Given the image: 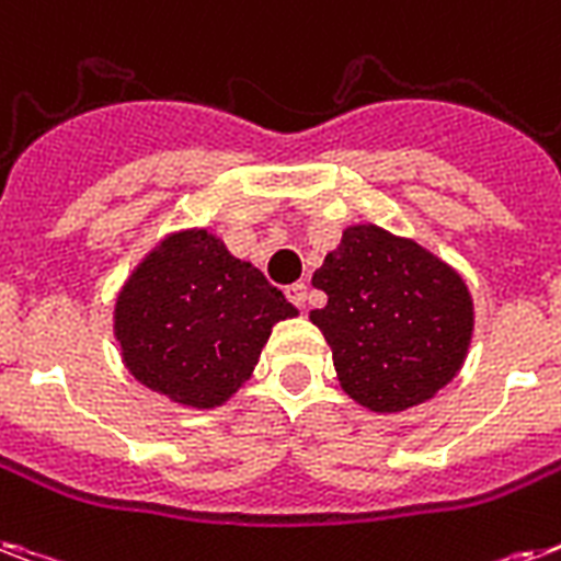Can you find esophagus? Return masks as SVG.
<instances>
[{
	"mask_svg": "<svg viewBox=\"0 0 561 561\" xmlns=\"http://www.w3.org/2000/svg\"><path fill=\"white\" fill-rule=\"evenodd\" d=\"M285 296H288L296 308H305V299H308V285H305V282H294V285H288V288H285Z\"/></svg>",
	"mask_w": 561,
	"mask_h": 561,
	"instance_id": "1",
	"label": "esophagus"
}]
</instances>
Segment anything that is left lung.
<instances>
[{
	"label": "left lung",
	"mask_w": 561,
	"mask_h": 561,
	"mask_svg": "<svg viewBox=\"0 0 561 561\" xmlns=\"http://www.w3.org/2000/svg\"><path fill=\"white\" fill-rule=\"evenodd\" d=\"M311 282L328 294L311 322L331 345L340 386L359 407L407 412L435 398L463 366L470 290L417 241L354 225Z\"/></svg>",
	"instance_id": "1"
}]
</instances>
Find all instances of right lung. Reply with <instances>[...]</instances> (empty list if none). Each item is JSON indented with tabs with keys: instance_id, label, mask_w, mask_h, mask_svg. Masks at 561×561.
<instances>
[{
	"instance_id": "1",
	"label": "right lung",
	"mask_w": 561,
	"mask_h": 561,
	"mask_svg": "<svg viewBox=\"0 0 561 561\" xmlns=\"http://www.w3.org/2000/svg\"><path fill=\"white\" fill-rule=\"evenodd\" d=\"M296 308L209 230L170 233L115 302L123 363L181 407L216 409L250 380L273 325Z\"/></svg>"
}]
</instances>
